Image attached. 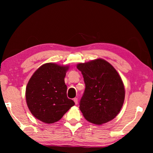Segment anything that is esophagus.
<instances>
[{
    "instance_id": "obj_1",
    "label": "esophagus",
    "mask_w": 153,
    "mask_h": 153,
    "mask_svg": "<svg viewBox=\"0 0 153 153\" xmlns=\"http://www.w3.org/2000/svg\"><path fill=\"white\" fill-rule=\"evenodd\" d=\"M74 101L75 102V104L77 105V102H78V100H77V98H74Z\"/></svg>"
}]
</instances>
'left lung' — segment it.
<instances>
[{
  "label": "left lung",
  "instance_id": "8db88e82",
  "mask_svg": "<svg viewBox=\"0 0 153 153\" xmlns=\"http://www.w3.org/2000/svg\"><path fill=\"white\" fill-rule=\"evenodd\" d=\"M86 88L79 109L90 123L101 125L113 120L123 105L125 88L121 76L102 59L78 63Z\"/></svg>",
  "mask_w": 153,
  "mask_h": 153
}]
</instances>
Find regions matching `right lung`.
<instances>
[{"label":"right lung","mask_w":153,"mask_h":153,"mask_svg":"<svg viewBox=\"0 0 153 153\" xmlns=\"http://www.w3.org/2000/svg\"><path fill=\"white\" fill-rule=\"evenodd\" d=\"M69 67L53 63L42 65L28 82L25 90L27 107L34 117L46 123L60 120L75 105L67 97L65 77Z\"/></svg>","instance_id":"add662e5"}]
</instances>
